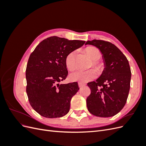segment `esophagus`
Instances as JSON below:
<instances>
[{"label":"esophagus","instance_id":"1","mask_svg":"<svg viewBox=\"0 0 146 146\" xmlns=\"http://www.w3.org/2000/svg\"><path fill=\"white\" fill-rule=\"evenodd\" d=\"M85 86V84H82L81 83H78V86H79V88H82V87Z\"/></svg>","mask_w":146,"mask_h":146}]
</instances>
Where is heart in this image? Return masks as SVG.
<instances>
[{
	"mask_svg": "<svg viewBox=\"0 0 146 146\" xmlns=\"http://www.w3.org/2000/svg\"><path fill=\"white\" fill-rule=\"evenodd\" d=\"M85 52L92 60V65L95 66L97 69L100 70L102 66L98 61L102 55L100 51L98 48L90 46L85 48ZM76 56L77 51L74 50L70 52L66 57V66L70 70H73L76 68ZM97 76H98V72L95 69H91L87 70H78L69 75V79L72 82L86 83L93 80Z\"/></svg>",
	"mask_w": 146,
	"mask_h": 146,
	"instance_id": "heart-1",
	"label": "heart"
}]
</instances>
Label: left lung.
<instances>
[{"mask_svg":"<svg viewBox=\"0 0 146 146\" xmlns=\"http://www.w3.org/2000/svg\"><path fill=\"white\" fill-rule=\"evenodd\" d=\"M87 44L100 51L105 67L95 82L88 83L91 90L86 99L88 110L96 116H113L124 107L129 96L131 80L129 61L110 42L94 39L86 41Z\"/></svg>","mask_w":146,"mask_h":146,"instance_id":"left-lung-1","label":"left lung"}]
</instances>
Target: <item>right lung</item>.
Masks as SVG:
<instances>
[{
  "mask_svg": "<svg viewBox=\"0 0 146 146\" xmlns=\"http://www.w3.org/2000/svg\"><path fill=\"white\" fill-rule=\"evenodd\" d=\"M85 41L51 36L41 41L31 54L26 69L27 91L32 108L43 117L64 116L70 100L79 90L77 82L60 84L68 76L65 60Z\"/></svg>",
  "mask_w": 146,
  "mask_h": 146,
  "instance_id": "add662e5",
  "label": "right lung"
}]
</instances>
